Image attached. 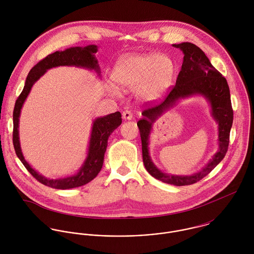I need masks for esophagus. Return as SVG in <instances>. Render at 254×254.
Segmentation results:
<instances>
[{
	"instance_id": "obj_1",
	"label": "esophagus",
	"mask_w": 254,
	"mask_h": 254,
	"mask_svg": "<svg viewBox=\"0 0 254 254\" xmlns=\"http://www.w3.org/2000/svg\"><path fill=\"white\" fill-rule=\"evenodd\" d=\"M122 117L125 120H131L133 118V113L130 110H124L122 112Z\"/></svg>"
}]
</instances>
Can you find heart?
Wrapping results in <instances>:
<instances>
[{"label": "heart", "instance_id": "heart-1", "mask_svg": "<svg viewBox=\"0 0 254 254\" xmlns=\"http://www.w3.org/2000/svg\"><path fill=\"white\" fill-rule=\"evenodd\" d=\"M173 72V62L166 55H133L122 59L116 64L112 78L120 88H138V94L142 98L154 100L167 90ZM109 90L113 94L117 92L112 85H109Z\"/></svg>", "mask_w": 254, "mask_h": 254}]
</instances>
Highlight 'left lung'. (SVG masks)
I'll list each match as a JSON object with an SVG mask.
<instances>
[{"label": "left lung", "instance_id": "8db88e82", "mask_svg": "<svg viewBox=\"0 0 254 254\" xmlns=\"http://www.w3.org/2000/svg\"><path fill=\"white\" fill-rule=\"evenodd\" d=\"M172 46L180 49L184 54L181 71L178 74L176 85L159 105L149 107L142 112L143 118L138 121L137 125L141 134L143 161L146 171L163 183L174 186H188L209 174L226 155L234 114L227 80L213 67L203 51L189 42L173 44ZM192 95H202L209 102L212 115L218 124L219 147L214 157L200 172L189 177L169 176L158 170L149 155L148 145L152 124L178 100Z\"/></svg>", "mask_w": 254, "mask_h": 254}]
</instances>
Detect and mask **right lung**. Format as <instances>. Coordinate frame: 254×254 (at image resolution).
Here are the masks:
<instances>
[{
	"instance_id": "add662e5",
	"label": "right lung",
	"mask_w": 254,
	"mask_h": 254,
	"mask_svg": "<svg viewBox=\"0 0 254 254\" xmlns=\"http://www.w3.org/2000/svg\"><path fill=\"white\" fill-rule=\"evenodd\" d=\"M98 52V47L96 45H89L86 47H72L64 51H58L54 54L47 56L44 60L39 62L28 73L24 88L17 98L14 109H13V133H12V142L15 149V153L20 161L23 163L25 168L29 173L36 178V180L42 183L45 186L60 189L67 190L84 186L92 181L102 170L104 164L105 152L108 146V140L110 134L120 126L122 119L121 113L116 111L110 113L104 117H98L94 120L91 137L88 146V153L86 159L84 160L82 166L79 168L78 172L74 175L60 178V179H49L41 174H39L34 168L25 160L19 142V116L23 104L28 97L31 88L37 81L47 72L49 69L58 66H75L85 69L94 70L101 77V68L99 66L98 60L96 59L95 54Z\"/></svg>"
}]
</instances>
